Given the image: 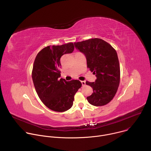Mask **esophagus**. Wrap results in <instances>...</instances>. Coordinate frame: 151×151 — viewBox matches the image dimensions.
Listing matches in <instances>:
<instances>
[{
	"instance_id": "1",
	"label": "esophagus",
	"mask_w": 151,
	"mask_h": 151,
	"mask_svg": "<svg viewBox=\"0 0 151 151\" xmlns=\"http://www.w3.org/2000/svg\"><path fill=\"white\" fill-rule=\"evenodd\" d=\"M81 83H82V86H84V85H85V81H81Z\"/></svg>"
}]
</instances>
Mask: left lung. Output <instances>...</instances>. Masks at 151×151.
Wrapping results in <instances>:
<instances>
[{
    "label": "left lung",
    "mask_w": 151,
    "mask_h": 151,
    "mask_svg": "<svg viewBox=\"0 0 151 151\" xmlns=\"http://www.w3.org/2000/svg\"><path fill=\"white\" fill-rule=\"evenodd\" d=\"M74 45L85 55L87 67L97 78L95 82H86L93 89V93L87 97L88 101L96 106L109 103L118 90L120 81L116 51L108 43L99 38L75 42Z\"/></svg>",
    "instance_id": "1"
}]
</instances>
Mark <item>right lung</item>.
<instances>
[{"instance_id": "obj_1", "label": "right lung", "mask_w": 151, "mask_h": 151, "mask_svg": "<svg viewBox=\"0 0 151 151\" xmlns=\"http://www.w3.org/2000/svg\"><path fill=\"white\" fill-rule=\"evenodd\" d=\"M73 50L71 42L48 46L37 54L34 61L32 79L36 91L44 104L54 111L61 112L70 109L75 94L82 86L79 80L60 79V58Z\"/></svg>"}]
</instances>
